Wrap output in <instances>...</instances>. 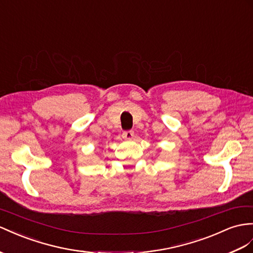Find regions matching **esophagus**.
<instances>
[{
  "instance_id": "1",
  "label": "esophagus",
  "mask_w": 253,
  "mask_h": 253,
  "mask_svg": "<svg viewBox=\"0 0 253 253\" xmlns=\"http://www.w3.org/2000/svg\"><path fill=\"white\" fill-rule=\"evenodd\" d=\"M133 133L134 132L132 130H125V131H123L122 137L124 138V139H126V140H130L133 137Z\"/></svg>"
}]
</instances>
